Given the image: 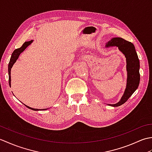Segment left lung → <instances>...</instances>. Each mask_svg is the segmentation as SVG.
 I'll list each match as a JSON object with an SVG mask.
<instances>
[{
  "label": "left lung",
  "instance_id": "left-lung-1",
  "mask_svg": "<svg viewBox=\"0 0 152 152\" xmlns=\"http://www.w3.org/2000/svg\"><path fill=\"white\" fill-rule=\"evenodd\" d=\"M116 46L119 50L124 55L126 58V70L127 72V84L124 95L118 102L114 104H108L109 106L117 107L121 106L129 99L130 96L137 89L140 83V62L135 50L134 45L124 38L115 37L113 38L108 43L106 47Z\"/></svg>",
  "mask_w": 152,
  "mask_h": 152
}]
</instances>
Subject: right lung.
I'll return each mask as SVG.
<instances>
[{
    "label": "right lung",
    "mask_w": 152,
    "mask_h": 152,
    "mask_svg": "<svg viewBox=\"0 0 152 152\" xmlns=\"http://www.w3.org/2000/svg\"><path fill=\"white\" fill-rule=\"evenodd\" d=\"M33 40H30L28 42H25L23 44V46L19 48H18V49L15 50L14 51H13V53L12 54V56L10 58V62L8 64V76H9V86L11 87V69L12 68L13 65H14V64L16 62V61L18 59V57L19 56V55H20L23 51L26 48L29 46V45L33 42ZM25 106H27L28 108H29L31 110H33L34 111H39V110H46L48 108H44V109H37V108H31L29 106H28L27 105H25Z\"/></svg>",
    "instance_id": "add662e5"
}]
</instances>
